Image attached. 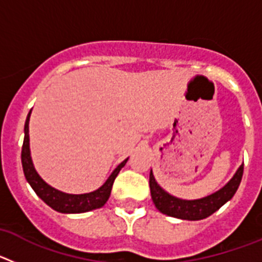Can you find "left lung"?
<instances>
[{
  "label": "left lung",
  "mask_w": 262,
  "mask_h": 262,
  "mask_svg": "<svg viewBox=\"0 0 262 262\" xmlns=\"http://www.w3.org/2000/svg\"><path fill=\"white\" fill-rule=\"evenodd\" d=\"M243 172H244V164L237 169V172L235 173L232 180L219 191L209 196H205L202 200L184 201L169 195L166 191H164L157 185L154 173L151 170V173H149V187H151L152 201H154L156 209L160 212L169 215V216L185 219V221H201V219H205V217L214 214L216 210L221 209L224 203L228 202L235 195L236 190L242 182Z\"/></svg>",
  "instance_id": "left-lung-1"
}]
</instances>
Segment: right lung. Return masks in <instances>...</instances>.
Returning <instances> with one entry per match:
<instances>
[{"mask_svg":"<svg viewBox=\"0 0 262 262\" xmlns=\"http://www.w3.org/2000/svg\"><path fill=\"white\" fill-rule=\"evenodd\" d=\"M30 114L27 115L26 123H25V139H23L22 145V154H20V159H22V168L25 177H26L27 182L31 185L38 196L43 202L47 203L50 207H52L56 211L62 212V214H80V212H86L90 210H96L102 207L106 202H107L108 196L111 193V187L114 184L115 178H117L118 173L120 172V169L126 165V159L122 164L117 166L114 172L111 173L110 177L107 178V181L99 187L98 190L93 191V193L88 194H67L61 193V191L56 190L51 187L50 185L46 184L39 174L36 173L35 168L32 165L31 156H30V139H29V120Z\"/></svg>","mask_w":262,"mask_h":262,"instance_id":"obj_1","label":"right lung"}]
</instances>
